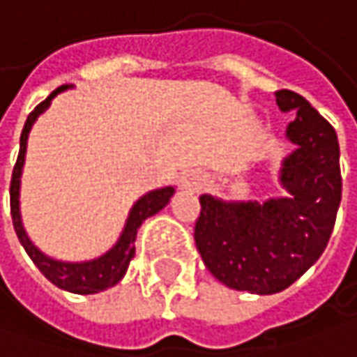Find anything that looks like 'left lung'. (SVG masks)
Here are the masks:
<instances>
[{
  "mask_svg": "<svg viewBox=\"0 0 357 357\" xmlns=\"http://www.w3.org/2000/svg\"><path fill=\"white\" fill-rule=\"evenodd\" d=\"M275 96L283 113H295L287 125L295 149L279 169L287 196L238 202L204 194L194 232L206 268L226 287L255 295L283 291L317 262L342 202L335 129L301 95Z\"/></svg>",
  "mask_w": 357,
  "mask_h": 357,
  "instance_id": "1",
  "label": "left lung"
}]
</instances>
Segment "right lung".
I'll return each mask as SVG.
<instances>
[{"mask_svg":"<svg viewBox=\"0 0 357 357\" xmlns=\"http://www.w3.org/2000/svg\"><path fill=\"white\" fill-rule=\"evenodd\" d=\"M73 89V84H64L60 89H56L52 95L48 96L44 102H40L33 109L26 125L24 131L20 137V155L15 161L13 174H11V185H10V202H11V220H13V228L15 234L22 242L24 250L28 252V257L32 259L33 264L40 268V273L56 284L58 289L70 291L76 295H95L100 291H107L111 287H115L127 273L129 262L135 257V238L137 230L141 228V224L155 216L159 210H163L172 196L176 194L174 185H165V188H158L151 190L147 194H143L141 198L137 199L135 204L129 210V216L125 220V226L119 234L116 242L100 257L91 259V261H58L48 257L46 252H42L28 236L24 222H22V212H20V188H22V174H24V163H26V149H28V137L32 131L33 123L38 121V116L44 115L48 111V107L52 105V98Z\"/></svg>","mask_w":357,"mask_h":357,"instance_id":"obj_1","label":"right lung"}]
</instances>
